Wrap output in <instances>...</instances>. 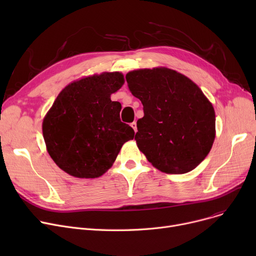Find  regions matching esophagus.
I'll use <instances>...</instances> for the list:
<instances>
[{
  "label": "esophagus",
  "mask_w": 256,
  "mask_h": 256,
  "mask_svg": "<svg viewBox=\"0 0 256 256\" xmlns=\"http://www.w3.org/2000/svg\"><path fill=\"white\" fill-rule=\"evenodd\" d=\"M130 126L134 128V130H135V132H137V124L135 122V121H134V122L130 124Z\"/></svg>",
  "instance_id": "34e87169"
}]
</instances>
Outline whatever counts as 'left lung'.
<instances>
[{
  "instance_id": "1",
  "label": "left lung",
  "mask_w": 256,
  "mask_h": 256,
  "mask_svg": "<svg viewBox=\"0 0 256 256\" xmlns=\"http://www.w3.org/2000/svg\"><path fill=\"white\" fill-rule=\"evenodd\" d=\"M143 104L135 140L160 171L182 174L196 168L214 140V111L204 92L186 76L165 67L126 76Z\"/></svg>"
}]
</instances>
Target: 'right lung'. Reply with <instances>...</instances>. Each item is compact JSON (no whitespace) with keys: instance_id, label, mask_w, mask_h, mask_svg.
<instances>
[{"instance_id":"1","label":"right lung","mask_w":256,"mask_h":256,"mask_svg":"<svg viewBox=\"0 0 256 256\" xmlns=\"http://www.w3.org/2000/svg\"><path fill=\"white\" fill-rule=\"evenodd\" d=\"M124 83L122 74L104 72L66 86L44 119L50 158L76 178H98L109 169L135 132L121 122V104L111 94Z\"/></svg>"}]
</instances>
